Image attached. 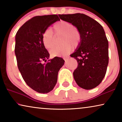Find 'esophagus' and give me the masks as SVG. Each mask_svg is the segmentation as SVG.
Masks as SVG:
<instances>
[{"label":"esophagus","instance_id":"1","mask_svg":"<svg viewBox=\"0 0 122 122\" xmlns=\"http://www.w3.org/2000/svg\"><path fill=\"white\" fill-rule=\"evenodd\" d=\"M63 59H64V61H66L68 60V58L67 57H64V58H63Z\"/></svg>","mask_w":122,"mask_h":122}]
</instances>
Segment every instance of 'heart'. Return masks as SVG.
Wrapping results in <instances>:
<instances>
[{
	"label": "heart",
	"instance_id": "b5f03b06",
	"mask_svg": "<svg viewBox=\"0 0 122 122\" xmlns=\"http://www.w3.org/2000/svg\"><path fill=\"white\" fill-rule=\"evenodd\" d=\"M55 34H62L61 43L62 44L56 46L50 53L54 56H60L69 53L74 47L79 44L81 41V34L77 28L66 21H60L53 26ZM42 41L45 47L48 50L51 49L54 45V36L50 29L45 30L42 35Z\"/></svg>",
	"mask_w": 122,
	"mask_h": 122
}]
</instances>
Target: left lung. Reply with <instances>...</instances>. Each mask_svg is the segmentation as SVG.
<instances>
[{"instance_id": "1", "label": "left lung", "mask_w": 122, "mask_h": 122, "mask_svg": "<svg viewBox=\"0 0 122 122\" xmlns=\"http://www.w3.org/2000/svg\"><path fill=\"white\" fill-rule=\"evenodd\" d=\"M60 18L71 23L79 30L81 41L71 57L78 62L73 72L76 84L84 89L97 86L106 75L109 61L108 41L103 26L84 14H59Z\"/></svg>"}]
</instances>
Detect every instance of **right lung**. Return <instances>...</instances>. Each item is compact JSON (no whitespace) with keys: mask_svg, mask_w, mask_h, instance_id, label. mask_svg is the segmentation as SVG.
<instances>
[{"mask_svg":"<svg viewBox=\"0 0 122 122\" xmlns=\"http://www.w3.org/2000/svg\"><path fill=\"white\" fill-rule=\"evenodd\" d=\"M59 20L55 14L34 16L19 28L15 36V54L18 69L26 84L40 93L52 91L58 71L64 64L63 58L57 56L43 63L50 55L43 43V33Z\"/></svg>","mask_w":122,"mask_h":122,"instance_id":"obj_1","label":"right lung"}]
</instances>
